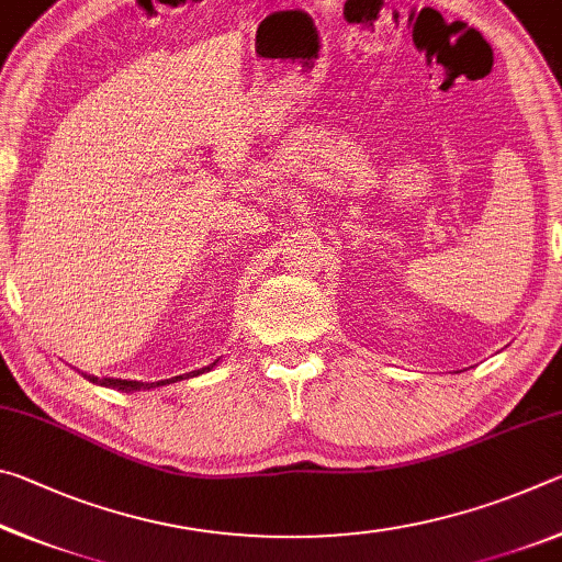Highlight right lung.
<instances>
[{"instance_id":"right-lung-1","label":"right lung","mask_w":562,"mask_h":562,"mask_svg":"<svg viewBox=\"0 0 562 562\" xmlns=\"http://www.w3.org/2000/svg\"><path fill=\"white\" fill-rule=\"evenodd\" d=\"M217 361L221 359H215L213 364H207V367H203V369H195V372H188V374H180V376H170V379H160V382H136V379H113V376H103V379H99V376H87L91 384H99V386H106V389H119V392H146V389H156V386H166V384H173V382H180V379H186V376H198V374H205V372H211L213 367H217Z\"/></svg>"}]
</instances>
